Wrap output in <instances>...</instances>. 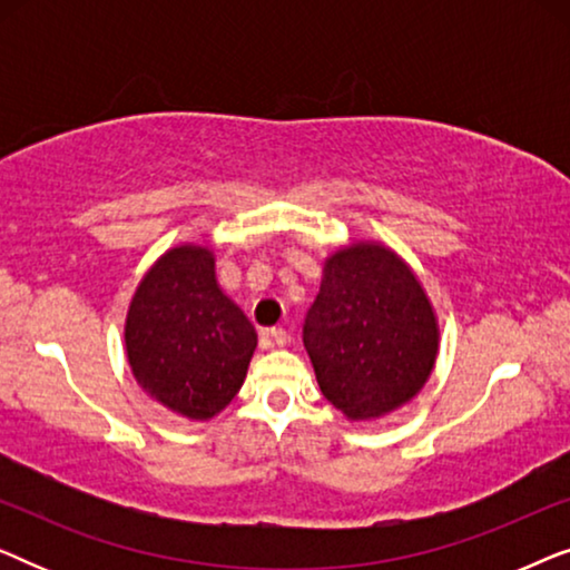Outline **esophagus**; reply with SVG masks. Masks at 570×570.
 I'll return each mask as SVG.
<instances>
[{
	"label": "esophagus",
	"instance_id": "1",
	"mask_svg": "<svg viewBox=\"0 0 570 570\" xmlns=\"http://www.w3.org/2000/svg\"><path fill=\"white\" fill-rule=\"evenodd\" d=\"M269 337H272V342H275L277 347H285L287 345V332L283 330V326H275V330H269Z\"/></svg>",
	"mask_w": 570,
	"mask_h": 570
}]
</instances>
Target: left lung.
Here are the masks:
<instances>
[{
	"label": "left lung",
	"mask_w": 570,
	"mask_h": 570,
	"mask_svg": "<svg viewBox=\"0 0 570 570\" xmlns=\"http://www.w3.org/2000/svg\"><path fill=\"white\" fill-rule=\"evenodd\" d=\"M439 318L410 264L376 240L324 262L303 345L322 394L350 420L407 404L439 355Z\"/></svg>",
	"instance_id": "8db88e82"
}]
</instances>
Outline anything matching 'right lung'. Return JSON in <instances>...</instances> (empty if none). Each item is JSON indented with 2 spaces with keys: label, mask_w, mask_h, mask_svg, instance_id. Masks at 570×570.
Returning a JSON list of instances; mask_svg holds the SVG:
<instances>
[{
  "label": "right lung",
  "mask_w": 570,
  "mask_h": 570,
  "mask_svg": "<svg viewBox=\"0 0 570 570\" xmlns=\"http://www.w3.org/2000/svg\"><path fill=\"white\" fill-rule=\"evenodd\" d=\"M124 342L147 396L189 420H209L244 384L256 330L217 285L213 248L184 244L145 272Z\"/></svg>",
  "instance_id": "obj_1"
}]
</instances>
